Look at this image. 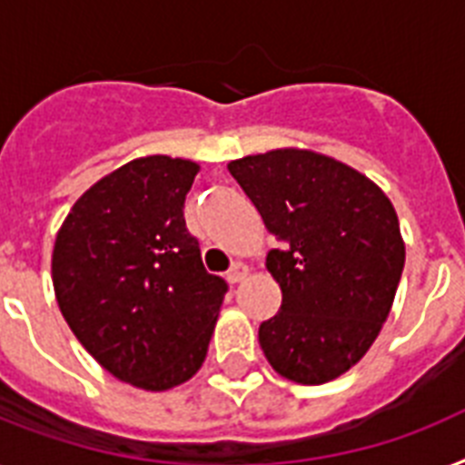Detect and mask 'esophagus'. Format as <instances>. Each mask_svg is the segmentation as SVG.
<instances>
[{
    "label": "esophagus",
    "instance_id": "34e87169",
    "mask_svg": "<svg viewBox=\"0 0 465 465\" xmlns=\"http://www.w3.org/2000/svg\"><path fill=\"white\" fill-rule=\"evenodd\" d=\"M246 275H248V265H243V262H233L232 270L226 272V280H229L232 284H236L241 282V280H246Z\"/></svg>",
    "mask_w": 465,
    "mask_h": 465
}]
</instances>
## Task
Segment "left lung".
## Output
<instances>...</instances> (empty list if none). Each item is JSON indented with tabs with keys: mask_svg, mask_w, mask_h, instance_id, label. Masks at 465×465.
<instances>
[{
	"mask_svg": "<svg viewBox=\"0 0 465 465\" xmlns=\"http://www.w3.org/2000/svg\"><path fill=\"white\" fill-rule=\"evenodd\" d=\"M277 239L268 270L282 306L258 340L277 374L338 379L364 357L389 318L405 262L393 204L354 168L306 149L229 163Z\"/></svg>",
	"mask_w": 465,
	"mask_h": 465,
	"instance_id": "1",
	"label": "left lung"
}]
</instances>
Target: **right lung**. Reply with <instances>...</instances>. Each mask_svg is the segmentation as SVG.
I'll return each instance as SVG.
<instances>
[{
	"mask_svg": "<svg viewBox=\"0 0 465 465\" xmlns=\"http://www.w3.org/2000/svg\"><path fill=\"white\" fill-rule=\"evenodd\" d=\"M200 166L147 156L84 193L53 251V284L76 340L115 379L166 391L203 367L226 280L203 265L183 207Z\"/></svg>",
	"mask_w": 465,
	"mask_h": 465,
	"instance_id": "1",
	"label": "right lung"
}]
</instances>
